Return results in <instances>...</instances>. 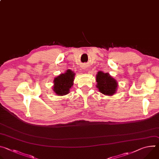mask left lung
I'll return each instance as SVG.
<instances>
[{
  "mask_svg": "<svg viewBox=\"0 0 159 159\" xmlns=\"http://www.w3.org/2000/svg\"><path fill=\"white\" fill-rule=\"evenodd\" d=\"M96 87L102 94L111 96L116 93L118 83L109 73L99 71L96 75Z\"/></svg>",
  "mask_w": 159,
  "mask_h": 159,
  "instance_id": "1",
  "label": "left lung"
}]
</instances>
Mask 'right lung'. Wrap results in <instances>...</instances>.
<instances>
[{
  "instance_id": "add662e5",
  "label": "right lung",
  "mask_w": 159,
  "mask_h": 159,
  "mask_svg": "<svg viewBox=\"0 0 159 159\" xmlns=\"http://www.w3.org/2000/svg\"><path fill=\"white\" fill-rule=\"evenodd\" d=\"M75 74L71 70H67L54 79L53 90L56 95L62 96L69 93L74 84Z\"/></svg>"
}]
</instances>
